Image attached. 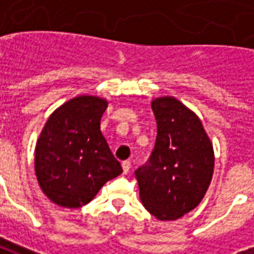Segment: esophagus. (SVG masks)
Here are the masks:
<instances>
[{"instance_id":"1","label":"esophagus","mask_w":254,"mask_h":254,"mask_svg":"<svg viewBox=\"0 0 254 254\" xmlns=\"http://www.w3.org/2000/svg\"><path fill=\"white\" fill-rule=\"evenodd\" d=\"M122 168H123V173L127 175L129 172V168H131V162H129V161H123V162H122Z\"/></svg>"}]
</instances>
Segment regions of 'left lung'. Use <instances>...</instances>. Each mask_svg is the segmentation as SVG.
<instances>
[{
  "mask_svg": "<svg viewBox=\"0 0 254 254\" xmlns=\"http://www.w3.org/2000/svg\"><path fill=\"white\" fill-rule=\"evenodd\" d=\"M157 139L149 161L135 176L140 200L160 221H176L199 205L214 173V149L197 115L181 101H151Z\"/></svg>",
  "mask_w": 254,
  "mask_h": 254,
  "instance_id": "8db88e82",
  "label": "left lung"
}]
</instances>
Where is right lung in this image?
Wrapping results in <instances>:
<instances>
[{"instance_id": "obj_1", "label": "right lung", "mask_w": 254, "mask_h": 254, "mask_svg": "<svg viewBox=\"0 0 254 254\" xmlns=\"http://www.w3.org/2000/svg\"><path fill=\"white\" fill-rule=\"evenodd\" d=\"M108 101L78 96L50 115L35 149V173L43 193L61 207L88 204L123 172L101 134Z\"/></svg>"}]
</instances>
